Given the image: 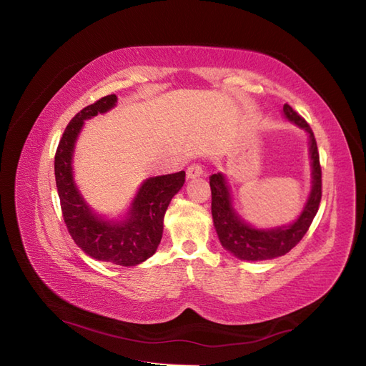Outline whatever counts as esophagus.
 <instances>
[{"instance_id": "1", "label": "esophagus", "mask_w": 366, "mask_h": 366, "mask_svg": "<svg viewBox=\"0 0 366 366\" xmlns=\"http://www.w3.org/2000/svg\"><path fill=\"white\" fill-rule=\"evenodd\" d=\"M202 174H204V169H202V166H199V164H192V166H188V169H187L188 179L199 178V176H202Z\"/></svg>"}]
</instances>
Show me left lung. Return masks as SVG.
<instances>
[{
    "mask_svg": "<svg viewBox=\"0 0 366 366\" xmlns=\"http://www.w3.org/2000/svg\"><path fill=\"white\" fill-rule=\"evenodd\" d=\"M285 119L307 134L309 158L312 167V187L300 216L287 225L257 228L246 222L234 208L231 187L222 172L209 176L211 214L219 240L225 249L239 260L262 262L287 254L307 232L321 202V166L316 139L310 126L289 104L282 108Z\"/></svg>",
    "mask_w": 366,
    "mask_h": 366,
    "instance_id": "8db88e82",
    "label": "left lung"
}]
</instances>
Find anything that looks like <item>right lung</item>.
<instances>
[{
    "label": "right lung",
    "instance_id": "right-lung-1",
    "mask_svg": "<svg viewBox=\"0 0 366 366\" xmlns=\"http://www.w3.org/2000/svg\"><path fill=\"white\" fill-rule=\"evenodd\" d=\"M111 94L81 109L68 123L57 146L54 174L57 194L68 232L94 260L119 266H137L157 252L164 229V214L185 182V172L150 176L138 187L131 205L119 217L99 214L80 193L74 181V149L86 120L117 106Z\"/></svg>",
    "mask_w": 366,
    "mask_h": 366
}]
</instances>
